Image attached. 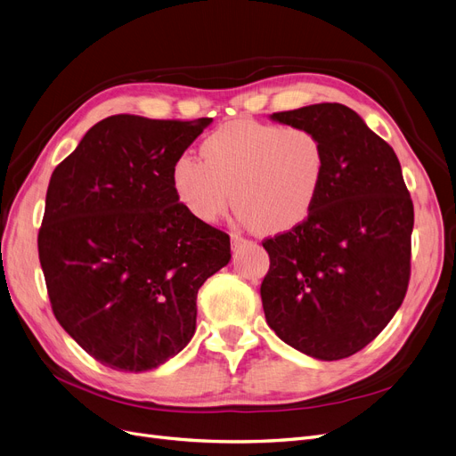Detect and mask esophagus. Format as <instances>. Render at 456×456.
I'll use <instances>...</instances> for the list:
<instances>
[{
    "mask_svg": "<svg viewBox=\"0 0 456 456\" xmlns=\"http://www.w3.org/2000/svg\"><path fill=\"white\" fill-rule=\"evenodd\" d=\"M231 244H232L234 249H237V248H240V246H244V244H251V240L240 237L239 232H232V234H231Z\"/></svg>",
    "mask_w": 456,
    "mask_h": 456,
    "instance_id": "esophagus-1",
    "label": "esophagus"
}]
</instances>
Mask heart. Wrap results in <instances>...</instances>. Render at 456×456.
<instances>
[{
  "label": "heart",
  "mask_w": 456,
  "mask_h": 456,
  "mask_svg": "<svg viewBox=\"0 0 456 456\" xmlns=\"http://www.w3.org/2000/svg\"><path fill=\"white\" fill-rule=\"evenodd\" d=\"M325 171V144L312 129L239 118L202 141L200 159L180 156L171 178L182 205L202 222H216L232 200L244 222L276 234L310 216Z\"/></svg>",
  "instance_id": "b5f03b06"
}]
</instances>
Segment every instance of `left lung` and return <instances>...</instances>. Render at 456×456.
I'll use <instances>...</instances> for the list:
<instances>
[{
	"label": "left lung",
	"instance_id": "left-lung-1",
	"mask_svg": "<svg viewBox=\"0 0 456 456\" xmlns=\"http://www.w3.org/2000/svg\"><path fill=\"white\" fill-rule=\"evenodd\" d=\"M273 120L312 129L327 171L305 222L263 240L265 317L285 344L340 361L372 342L406 297L413 202L395 150L355 110L319 103Z\"/></svg>",
	"mask_w": 456,
	"mask_h": 456
}]
</instances>
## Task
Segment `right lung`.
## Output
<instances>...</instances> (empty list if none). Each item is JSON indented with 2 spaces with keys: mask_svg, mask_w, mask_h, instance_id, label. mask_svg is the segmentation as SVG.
<instances>
[{
  "mask_svg": "<svg viewBox=\"0 0 456 456\" xmlns=\"http://www.w3.org/2000/svg\"><path fill=\"white\" fill-rule=\"evenodd\" d=\"M210 122L109 116L50 176L37 237L50 306L112 370L146 372L188 346L200 285L231 259L229 234L185 208L171 178Z\"/></svg>",
  "mask_w": 456,
  "mask_h": 456,
  "instance_id": "right-lung-1",
  "label": "right lung"
}]
</instances>
